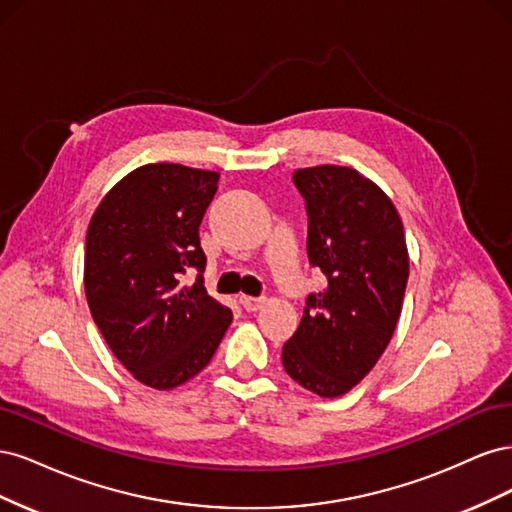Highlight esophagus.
Returning a JSON list of instances; mask_svg holds the SVG:
<instances>
[{
    "label": "esophagus",
    "instance_id": "esophagus-1",
    "mask_svg": "<svg viewBox=\"0 0 512 512\" xmlns=\"http://www.w3.org/2000/svg\"><path fill=\"white\" fill-rule=\"evenodd\" d=\"M239 303L243 305L245 312H258V309L265 305V297H239Z\"/></svg>",
    "mask_w": 512,
    "mask_h": 512
}]
</instances>
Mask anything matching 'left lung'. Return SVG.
<instances>
[{
    "label": "left lung",
    "instance_id": "1",
    "mask_svg": "<svg viewBox=\"0 0 512 512\" xmlns=\"http://www.w3.org/2000/svg\"><path fill=\"white\" fill-rule=\"evenodd\" d=\"M292 181L305 198L307 256L327 288L307 297L282 363L303 389L333 399L374 369L395 333L410 271L404 224L354 168H301Z\"/></svg>",
    "mask_w": 512,
    "mask_h": 512
}]
</instances>
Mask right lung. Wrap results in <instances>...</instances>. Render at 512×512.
Instances as JSON below:
<instances>
[{
  "label": "right lung",
  "instance_id": "obj_1",
  "mask_svg": "<svg viewBox=\"0 0 512 512\" xmlns=\"http://www.w3.org/2000/svg\"><path fill=\"white\" fill-rule=\"evenodd\" d=\"M220 175L145 164L98 205L85 241V294L108 348L130 374L168 391L203 371L232 322L209 297L198 226ZM196 270L194 285L182 275Z\"/></svg>",
  "mask_w": 512,
  "mask_h": 512
}]
</instances>
